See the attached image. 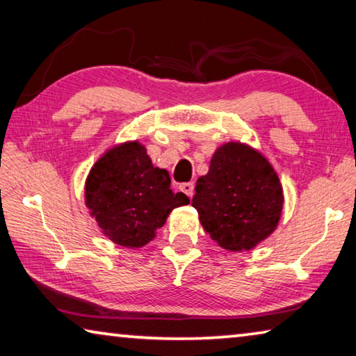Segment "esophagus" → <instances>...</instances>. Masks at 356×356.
I'll list each match as a JSON object with an SVG mask.
<instances>
[{
  "instance_id": "34e87169",
  "label": "esophagus",
  "mask_w": 356,
  "mask_h": 356,
  "mask_svg": "<svg viewBox=\"0 0 356 356\" xmlns=\"http://www.w3.org/2000/svg\"><path fill=\"white\" fill-rule=\"evenodd\" d=\"M179 188H180V191H182V193H185V195H186V196H188V197H193V195H195V185H193L191 182H186V184H182V185H180V186H179Z\"/></svg>"
}]
</instances>
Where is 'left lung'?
Instances as JSON below:
<instances>
[{"mask_svg": "<svg viewBox=\"0 0 356 356\" xmlns=\"http://www.w3.org/2000/svg\"><path fill=\"white\" fill-rule=\"evenodd\" d=\"M195 191L191 206L202 227L227 251H248L267 238L284 204L273 166L257 150L236 141L215 150Z\"/></svg>", "mask_w": 356, "mask_h": 356, "instance_id": "8db88e82", "label": "left lung"}]
</instances>
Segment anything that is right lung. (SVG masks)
Masks as SVG:
<instances>
[{
    "label": "right lung",
    "instance_id": "right-lung-1",
    "mask_svg": "<svg viewBox=\"0 0 356 356\" xmlns=\"http://www.w3.org/2000/svg\"><path fill=\"white\" fill-rule=\"evenodd\" d=\"M84 202L111 242L141 248L168 215L190 200L172 193L170 174L152 165L143 144L129 141L108 149L95 161L84 185Z\"/></svg>",
    "mask_w": 356,
    "mask_h": 356
}]
</instances>
